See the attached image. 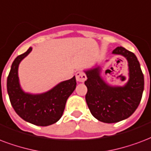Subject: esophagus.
Instances as JSON below:
<instances>
[{"instance_id": "1", "label": "esophagus", "mask_w": 151, "mask_h": 151, "mask_svg": "<svg viewBox=\"0 0 151 151\" xmlns=\"http://www.w3.org/2000/svg\"><path fill=\"white\" fill-rule=\"evenodd\" d=\"M76 80L79 82H84L85 80H87V76L84 74V72L81 71H77L76 74Z\"/></svg>"}]
</instances>
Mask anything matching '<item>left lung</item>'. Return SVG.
<instances>
[{
    "label": "left lung",
    "mask_w": 151,
    "mask_h": 151,
    "mask_svg": "<svg viewBox=\"0 0 151 151\" xmlns=\"http://www.w3.org/2000/svg\"><path fill=\"white\" fill-rule=\"evenodd\" d=\"M124 56L128 62L129 79L123 86H111L100 76L101 67L96 65L84 71L88 80L85 99L91 113L96 119L106 123H118L135 111L144 90V76L140 64L133 52L123 47L112 52Z\"/></svg>",
    "instance_id": "left-lung-1"
}]
</instances>
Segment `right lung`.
<instances>
[{
    "label": "right lung",
    "instance_id": "add662e5",
    "mask_svg": "<svg viewBox=\"0 0 151 151\" xmlns=\"http://www.w3.org/2000/svg\"><path fill=\"white\" fill-rule=\"evenodd\" d=\"M32 50L30 47L12 62L7 79V91L13 109L21 119L34 125L46 127L56 123L61 118L67 99L76 89V80L73 76L41 94L24 92L19 81L18 68Z\"/></svg>",
    "mask_w": 151,
    "mask_h": 151
}]
</instances>
